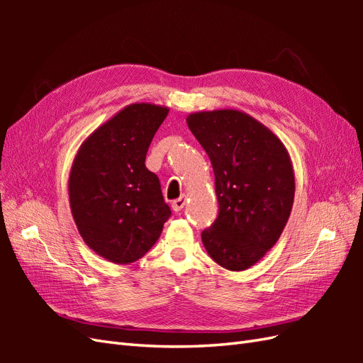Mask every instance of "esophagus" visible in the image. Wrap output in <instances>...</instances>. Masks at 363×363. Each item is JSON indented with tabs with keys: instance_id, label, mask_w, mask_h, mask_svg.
Returning a JSON list of instances; mask_svg holds the SVG:
<instances>
[{
	"instance_id": "34e87169",
	"label": "esophagus",
	"mask_w": 363,
	"mask_h": 363,
	"mask_svg": "<svg viewBox=\"0 0 363 363\" xmlns=\"http://www.w3.org/2000/svg\"><path fill=\"white\" fill-rule=\"evenodd\" d=\"M184 206H186V196H180V199L172 201V204H171L174 212H180Z\"/></svg>"
}]
</instances>
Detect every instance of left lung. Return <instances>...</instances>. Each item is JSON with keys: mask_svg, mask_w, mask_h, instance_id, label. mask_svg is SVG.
<instances>
[{"mask_svg": "<svg viewBox=\"0 0 363 363\" xmlns=\"http://www.w3.org/2000/svg\"><path fill=\"white\" fill-rule=\"evenodd\" d=\"M215 174L216 221L201 233L207 255L228 271L257 263L289 219L295 175L280 138L236 108L201 111L186 118Z\"/></svg>", "mask_w": 363, "mask_h": 363, "instance_id": "8db88e82", "label": "left lung"}]
</instances>
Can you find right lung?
Wrapping results in <instances>:
<instances>
[{"label":"right lung","instance_id":"right-lung-1","mask_svg":"<svg viewBox=\"0 0 363 363\" xmlns=\"http://www.w3.org/2000/svg\"><path fill=\"white\" fill-rule=\"evenodd\" d=\"M169 108L133 103L87 136L74 157L68 191L84 244L103 259L128 265L156 244L171 208L145 167L147 151Z\"/></svg>","mask_w":363,"mask_h":363}]
</instances>
